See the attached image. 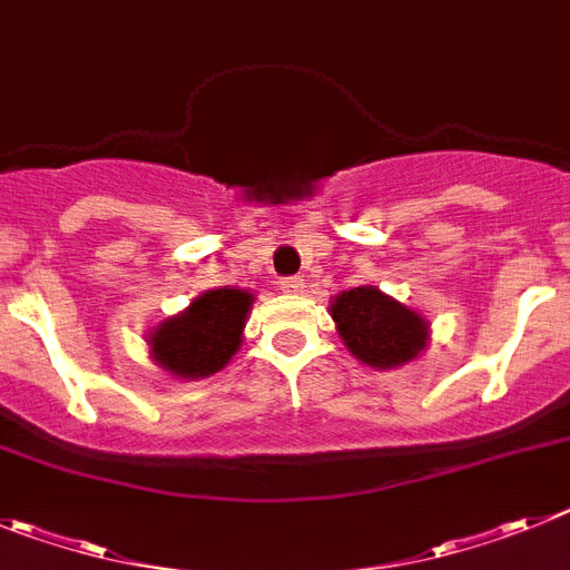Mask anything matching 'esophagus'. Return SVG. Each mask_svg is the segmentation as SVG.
Segmentation results:
<instances>
[{
	"instance_id": "34e87169",
	"label": "esophagus",
	"mask_w": 570,
	"mask_h": 570,
	"mask_svg": "<svg viewBox=\"0 0 570 570\" xmlns=\"http://www.w3.org/2000/svg\"><path fill=\"white\" fill-rule=\"evenodd\" d=\"M278 284H281V289L292 292V295L304 292V278H301V275H289V278H281Z\"/></svg>"
}]
</instances>
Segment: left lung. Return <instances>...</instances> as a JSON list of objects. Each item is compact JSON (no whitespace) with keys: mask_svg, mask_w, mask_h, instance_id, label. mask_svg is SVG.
<instances>
[{"mask_svg":"<svg viewBox=\"0 0 570 570\" xmlns=\"http://www.w3.org/2000/svg\"><path fill=\"white\" fill-rule=\"evenodd\" d=\"M332 317L348 352L374 368L414 361L429 341L423 317L374 286L341 292L332 304Z\"/></svg>","mask_w":570,"mask_h":570,"instance_id":"left-lung-1","label":"left lung"}]
</instances>
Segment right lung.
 Returning <instances> with one entry per match:
<instances>
[{
	"instance_id": "add662e5",
	"label": "right lung",
	"mask_w": 570,
	"mask_h": 570,
	"mask_svg": "<svg viewBox=\"0 0 570 570\" xmlns=\"http://www.w3.org/2000/svg\"><path fill=\"white\" fill-rule=\"evenodd\" d=\"M253 295L244 289H209L198 295L181 315L164 321L150 335L158 366L178 377H207L227 366L238 352Z\"/></svg>"
}]
</instances>
